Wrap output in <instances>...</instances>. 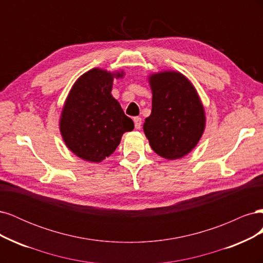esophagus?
Segmentation results:
<instances>
[{"instance_id": "34e87169", "label": "esophagus", "mask_w": 263, "mask_h": 263, "mask_svg": "<svg viewBox=\"0 0 263 263\" xmlns=\"http://www.w3.org/2000/svg\"><path fill=\"white\" fill-rule=\"evenodd\" d=\"M134 123H135V128L140 129L141 127V118L140 117H134Z\"/></svg>"}]
</instances>
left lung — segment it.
<instances>
[{"instance_id": "8db88e82", "label": "left lung", "mask_w": 263, "mask_h": 263, "mask_svg": "<svg viewBox=\"0 0 263 263\" xmlns=\"http://www.w3.org/2000/svg\"><path fill=\"white\" fill-rule=\"evenodd\" d=\"M153 109L144 132L156 154L169 160L187 155L202 137L205 113L200 98L187 79L176 71L149 78Z\"/></svg>"}]
</instances>
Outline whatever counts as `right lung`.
<instances>
[{
    "label": "right lung",
    "instance_id": "1",
    "mask_svg": "<svg viewBox=\"0 0 263 263\" xmlns=\"http://www.w3.org/2000/svg\"><path fill=\"white\" fill-rule=\"evenodd\" d=\"M123 74L92 69L78 79L68 95L60 132L67 147L86 161L104 160L114 153L123 134L134 129L132 118L110 94L114 77Z\"/></svg>",
    "mask_w": 263,
    "mask_h": 263
}]
</instances>
